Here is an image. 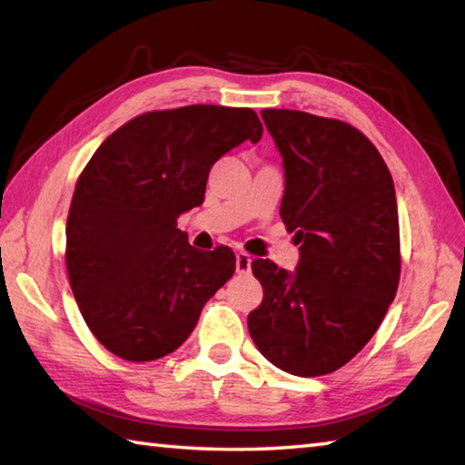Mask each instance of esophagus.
I'll return each mask as SVG.
<instances>
[{"label": "esophagus", "instance_id": "obj_1", "mask_svg": "<svg viewBox=\"0 0 465 465\" xmlns=\"http://www.w3.org/2000/svg\"><path fill=\"white\" fill-rule=\"evenodd\" d=\"M252 270V258L246 252H238L235 254V272L238 274H248Z\"/></svg>", "mask_w": 465, "mask_h": 465}]
</instances>
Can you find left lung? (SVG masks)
Listing matches in <instances>:
<instances>
[{"label": "left lung", "instance_id": "left-lung-1", "mask_svg": "<svg viewBox=\"0 0 465 465\" xmlns=\"http://www.w3.org/2000/svg\"><path fill=\"white\" fill-rule=\"evenodd\" d=\"M282 156L281 217L301 243L294 272L252 262L264 289L248 315L256 348L294 376H323L372 340L401 276L399 209L380 152L350 124L262 109Z\"/></svg>", "mask_w": 465, "mask_h": 465}]
</instances>
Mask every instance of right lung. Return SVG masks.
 <instances>
[{
	"mask_svg": "<svg viewBox=\"0 0 465 465\" xmlns=\"http://www.w3.org/2000/svg\"><path fill=\"white\" fill-rule=\"evenodd\" d=\"M260 138L252 109L187 105L134 117L91 156L66 219V270L83 319L117 358L181 348L232 278L233 252H199L176 219L203 203L225 152Z\"/></svg>",
	"mask_w": 465,
	"mask_h": 465,
	"instance_id": "add662e5",
	"label": "right lung"
}]
</instances>
